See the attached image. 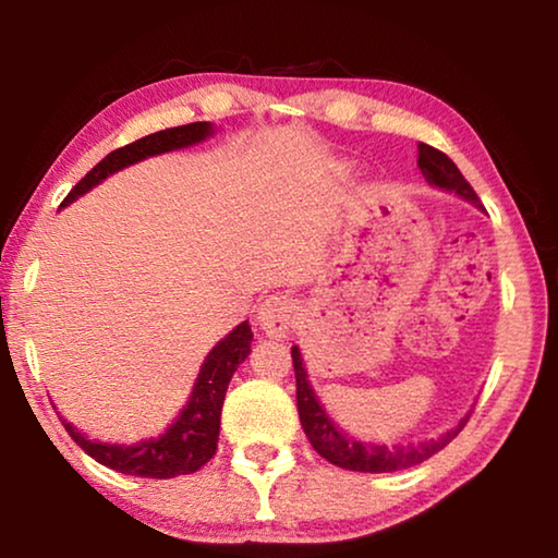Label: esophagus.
<instances>
[{"mask_svg":"<svg viewBox=\"0 0 558 558\" xmlns=\"http://www.w3.org/2000/svg\"><path fill=\"white\" fill-rule=\"evenodd\" d=\"M292 300L288 295H270L260 302L256 313V325L260 332L270 339H282L288 337L292 327Z\"/></svg>","mask_w":558,"mask_h":558,"instance_id":"1","label":"esophagus"}]
</instances>
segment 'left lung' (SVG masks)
I'll list each match as a JSON object with an SVG mask.
<instances>
[{
    "mask_svg": "<svg viewBox=\"0 0 558 558\" xmlns=\"http://www.w3.org/2000/svg\"><path fill=\"white\" fill-rule=\"evenodd\" d=\"M418 167L426 182L433 189H440V192H450L460 196L462 202L475 206V209L485 211V206L480 204L477 194L472 192V186L465 182V177L460 174V169L448 155H442L440 149L430 145H418ZM292 369H295V381H298V413L302 430H305L307 440L313 442V448L323 456L325 460L332 462L337 468L344 470H356V472H396L418 465V462L428 460L442 450L448 442L458 436L465 426L470 413L468 411L456 426L440 433L438 438L423 440V442H409V446H384V442H372V440H359L349 436L332 421V415L327 413L325 403L319 401L315 393L313 384L307 379L305 362H302L300 347H292Z\"/></svg>",
    "mask_w": 558,
    "mask_h": 558,
    "instance_id": "left-lung-1",
    "label": "left lung"
}]
</instances>
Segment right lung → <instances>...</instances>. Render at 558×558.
I'll return each instance as SVG.
<instances>
[{
	"instance_id": "obj_1",
	"label": "right lung",
	"mask_w": 558,
	"mask_h": 558,
	"mask_svg": "<svg viewBox=\"0 0 558 558\" xmlns=\"http://www.w3.org/2000/svg\"><path fill=\"white\" fill-rule=\"evenodd\" d=\"M214 135L211 122H192V125H179L169 130H159L147 135L137 143H130L125 147L110 153L102 162H98L90 172L81 179L78 184L71 189L61 206L73 204L78 196L88 194L93 186L106 182L120 169L130 165L143 162L147 157H157L165 153H174V149L194 147L209 140ZM253 332L248 319L235 325L221 342L206 354L199 376H196L194 389L189 393V401L182 405L177 418L169 423L165 433L157 438H145L140 442H106L98 438H88L59 415L61 423L69 430V436L78 442V446L88 452L93 460L110 470H118L122 475L135 477H155L167 480L177 475H189L206 465L214 458L216 442H219L221 430V409L226 399V389H229L231 376L239 369V364L245 362L251 354ZM56 409V405H53Z\"/></svg>"
}]
</instances>
